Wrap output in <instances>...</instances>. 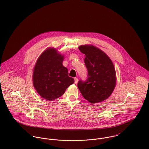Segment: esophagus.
<instances>
[{
  "mask_svg": "<svg viewBox=\"0 0 149 149\" xmlns=\"http://www.w3.org/2000/svg\"><path fill=\"white\" fill-rule=\"evenodd\" d=\"M74 80H75V82H74V83H75V84H77V83H78V79L77 78H74Z\"/></svg>",
  "mask_w": 149,
  "mask_h": 149,
  "instance_id": "esophagus-1",
  "label": "esophagus"
}]
</instances>
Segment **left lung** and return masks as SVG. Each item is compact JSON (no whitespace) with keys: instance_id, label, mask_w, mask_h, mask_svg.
<instances>
[{"instance_id":"8db88e82","label":"left lung","mask_w":149,"mask_h":149,"mask_svg":"<svg viewBox=\"0 0 149 149\" xmlns=\"http://www.w3.org/2000/svg\"><path fill=\"white\" fill-rule=\"evenodd\" d=\"M79 49L86 55L84 61L88 74L86 81H79L78 87L90 103L102 102L109 97L116 86L113 63L103 51L95 46L83 45Z\"/></svg>"}]
</instances>
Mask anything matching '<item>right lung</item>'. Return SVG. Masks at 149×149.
Instances as JSON below:
<instances>
[{"label": "right lung", "instance_id": "right-lung-1", "mask_svg": "<svg viewBox=\"0 0 149 149\" xmlns=\"http://www.w3.org/2000/svg\"><path fill=\"white\" fill-rule=\"evenodd\" d=\"M63 56L54 49L46 50L39 57L33 74V84L44 99L53 100L61 97L74 83L68 77V70L62 65Z\"/></svg>", "mask_w": 149, "mask_h": 149}]
</instances>
